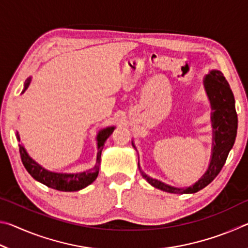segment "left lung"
I'll list each match as a JSON object with an SVG mask.
<instances>
[{
	"mask_svg": "<svg viewBox=\"0 0 248 248\" xmlns=\"http://www.w3.org/2000/svg\"><path fill=\"white\" fill-rule=\"evenodd\" d=\"M204 87L211 102L213 111V151L209 169L198 182L186 189L175 188L151 178L142 173L146 182L153 187L170 194H194L202 189L215 179L225 164L226 158L235 142L237 132V114L232 90L220 71H211L204 78Z\"/></svg>",
	"mask_w": 248,
	"mask_h": 248,
	"instance_id": "left-lung-1",
	"label": "left lung"
}]
</instances>
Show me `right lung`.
<instances>
[{
  "instance_id": "obj_1",
  "label": "right lung",
  "mask_w": 248,
  "mask_h": 248,
  "mask_svg": "<svg viewBox=\"0 0 248 248\" xmlns=\"http://www.w3.org/2000/svg\"><path fill=\"white\" fill-rule=\"evenodd\" d=\"M29 83H31V78H27L25 82L24 91L27 89ZM23 91V92H24ZM114 127H109L102 130L97 136L98 141V152H97V162L94 169L90 170L84 171V173L79 174H60V173H52V171L46 170L44 167H41L39 164L33 161L32 158L28 156L26 151H25L24 146L19 144V154L20 158H22L23 165L25 169L31 175V177L38 180L39 183L46 185L52 189H56L59 191H77L79 189H83L86 186H89L94 180L97 178L98 170H99V163H100V154H102V150L104 148V143L110 134L114 131ZM17 140L19 141V136L17 133Z\"/></svg>"
}]
</instances>
